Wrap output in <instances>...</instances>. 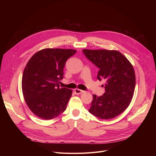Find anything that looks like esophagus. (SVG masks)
<instances>
[{
  "instance_id": "1",
  "label": "esophagus",
  "mask_w": 156,
  "mask_h": 156,
  "mask_svg": "<svg viewBox=\"0 0 156 156\" xmlns=\"http://www.w3.org/2000/svg\"><path fill=\"white\" fill-rule=\"evenodd\" d=\"M75 93L76 94V95H80V94H83V93H84L85 92V91L84 90H80V89H78V88H76V89H75Z\"/></svg>"
}]
</instances>
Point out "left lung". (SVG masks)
<instances>
[{
    "label": "left lung",
    "instance_id": "obj_1",
    "mask_svg": "<svg viewBox=\"0 0 156 156\" xmlns=\"http://www.w3.org/2000/svg\"><path fill=\"white\" fill-rule=\"evenodd\" d=\"M87 58L99 68L97 79L104 80L105 93L93 95L88 111L101 119L115 118L129 105L135 87V73L132 64L115 50L83 49Z\"/></svg>",
    "mask_w": 156,
    "mask_h": 156
}]
</instances>
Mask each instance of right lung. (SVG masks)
Segmentation results:
<instances>
[{"label":"right lung","mask_w":156,"mask_h":156,"mask_svg":"<svg viewBox=\"0 0 156 156\" xmlns=\"http://www.w3.org/2000/svg\"><path fill=\"white\" fill-rule=\"evenodd\" d=\"M74 49L44 48L27 62L22 77V91L30 111L44 119L59 116L66 108L72 90L60 88L63 69Z\"/></svg>","instance_id":"right-lung-1"}]
</instances>
